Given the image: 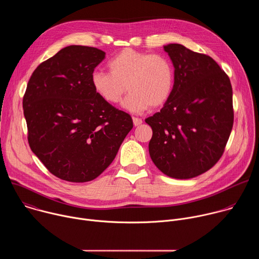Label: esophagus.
<instances>
[{
  "label": "esophagus",
  "instance_id": "esophagus-1",
  "mask_svg": "<svg viewBox=\"0 0 259 259\" xmlns=\"http://www.w3.org/2000/svg\"><path fill=\"white\" fill-rule=\"evenodd\" d=\"M132 120H133V124H134V126H139V125H141V123H142V120H141V119H139V118H135V117H133V118H132Z\"/></svg>",
  "mask_w": 259,
  "mask_h": 259
}]
</instances>
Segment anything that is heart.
<instances>
[{
  "instance_id": "heart-1",
  "label": "heart",
  "mask_w": 259,
  "mask_h": 259,
  "mask_svg": "<svg viewBox=\"0 0 259 259\" xmlns=\"http://www.w3.org/2000/svg\"><path fill=\"white\" fill-rule=\"evenodd\" d=\"M107 66L109 72L96 70L91 77L95 92L107 103L121 102L128 89L124 107L142 113L163 106L172 94L174 68L164 55L127 48L110 59Z\"/></svg>"
}]
</instances>
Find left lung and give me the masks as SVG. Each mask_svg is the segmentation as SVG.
I'll return each instance as SVG.
<instances>
[{
	"mask_svg": "<svg viewBox=\"0 0 259 259\" xmlns=\"http://www.w3.org/2000/svg\"><path fill=\"white\" fill-rule=\"evenodd\" d=\"M164 50L174 65L173 91L163 108L145 119L153 129L150 156L164 174L189 179L223 156L234 124L230 78L208 55L180 44Z\"/></svg>",
	"mask_w": 259,
	"mask_h": 259,
	"instance_id": "1",
	"label": "left lung"
}]
</instances>
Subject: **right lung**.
Returning <instances> with one entry per match:
<instances>
[{
	"mask_svg": "<svg viewBox=\"0 0 259 259\" xmlns=\"http://www.w3.org/2000/svg\"><path fill=\"white\" fill-rule=\"evenodd\" d=\"M105 53L71 45L36 67L23 96L27 139L50 173L70 182L99 176L133 128L129 114L104 101L91 82Z\"/></svg>",
	"mask_w": 259,
	"mask_h": 259,
	"instance_id": "obj_1",
	"label": "right lung"
}]
</instances>
